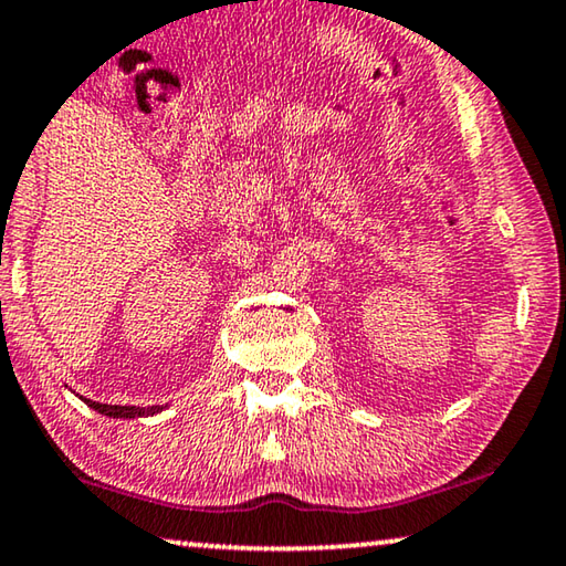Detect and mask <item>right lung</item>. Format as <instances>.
Masks as SVG:
<instances>
[{
  "mask_svg": "<svg viewBox=\"0 0 566 566\" xmlns=\"http://www.w3.org/2000/svg\"><path fill=\"white\" fill-rule=\"evenodd\" d=\"M93 410H98L101 415H108V417H142V415H154L159 412L161 407H124V405H101V402H93V399H85Z\"/></svg>",
  "mask_w": 566,
  "mask_h": 566,
  "instance_id": "obj_1",
  "label": "right lung"
}]
</instances>
